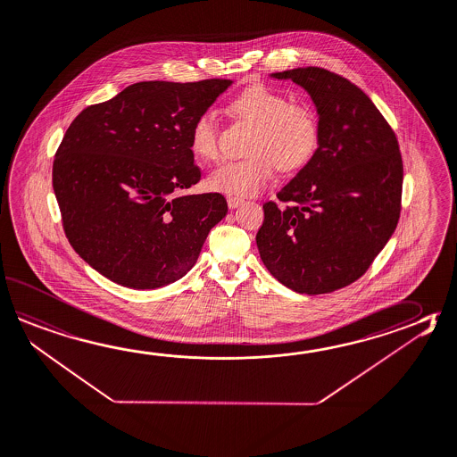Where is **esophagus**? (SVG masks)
<instances>
[{"instance_id": "1", "label": "esophagus", "mask_w": 457, "mask_h": 457, "mask_svg": "<svg viewBox=\"0 0 457 457\" xmlns=\"http://www.w3.org/2000/svg\"><path fill=\"white\" fill-rule=\"evenodd\" d=\"M226 200H228V206H229L231 210H234V208H237V206H241L244 204L243 198H237V196L229 195Z\"/></svg>"}]
</instances>
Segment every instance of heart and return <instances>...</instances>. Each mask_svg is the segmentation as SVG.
Here are the masks:
<instances>
[{
    "mask_svg": "<svg viewBox=\"0 0 457 457\" xmlns=\"http://www.w3.org/2000/svg\"><path fill=\"white\" fill-rule=\"evenodd\" d=\"M234 112L255 123L251 151L253 156L226 161L206 179L214 192L252 196L270 182L278 166L283 170L303 168L316 153L319 127L312 111L293 104L285 94L255 84L233 101ZM190 149L196 158L214 161L220 156V123L213 111L196 117L190 130Z\"/></svg>",
    "mask_w": 457,
    "mask_h": 457,
    "instance_id": "heart-1",
    "label": "heart"
}]
</instances>
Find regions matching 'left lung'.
Instances as JSON below:
<instances>
[{
	"label": "left lung",
	"mask_w": 457,
	"mask_h": 457,
	"mask_svg": "<svg viewBox=\"0 0 457 457\" xmlns=\"http://www.w3.org/2000/svg\"><path fill=\"white\" fill-rule=\"evenodd\" d=\"M316 105L314 156L263 205L257 247L263 265L301 295L348 287L370 269L401 216L399 143L373 101L342 76L308 66L281 73Z\"/></svg>",
	"instance_id": "1"
}]
</instances>
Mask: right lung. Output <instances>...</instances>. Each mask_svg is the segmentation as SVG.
Listing matches in <instances>:
<instances>
[{"instance_id": "1", "label": "right lung", "mask_w": 457, "mask_h": 457, "mask_svg": "<svg viewBox=\"0 0 457 457\" xmlns=\"http://www.w3.org/2000/svg\"><path fill=\"white\" fill-rule=\"evenodd\" d=\"M233 84L143 81L76 117L54 161V192L76 253L113 283L154 289L195 265L228 213L200 180L192 123Z\"/></svg>"}]
</instances>
